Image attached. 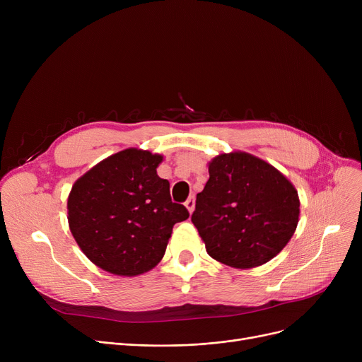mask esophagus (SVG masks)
Masks as SVG:
<instances>
[{
    "mask_svg": "<svg viewBox=\"0 0 362 362\" xmlns=\"http://www.w3.org/2000/svg\"><path fill=\"white\" fill-rule=\"evenodd\" d=\"M185 206L187 208L189 213H192L194 208H195V198H194V197H189V198L186 199V202H185Z\"/></svg>",
    "mask_w": 362,
    "mask_h": 362,
    "instance_id": "1",
    "label": "esophagus"
}]
</instances>
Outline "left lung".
I'll return each mask as SVG.
<instances>
[{
	"label": "left lung",
	"instance_id": "1",
	"mask_svg": "<svg viewBox=\"0 0 362 362\" xmlns=\"http://www.w3.org/2000/svg\"><path fill=\"white\" fill-rule=\"evenodd\" d=\"M192 223L208 255L235 269L274 258L295 233L299 198L273 165L246 152L216 157Z\"/></svg>",
	"mask_w": 362,
	"mask_h": 362
}]
</instances>
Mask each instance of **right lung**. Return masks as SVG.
Masks as SVG:
<instances>
[{
	"label": "right lung",
	"instance_id": "add662e5",
	"mask_svg": "<svg viewBox=\"0 0 362 362\" xmlns=\"http://www.w3.org/2000/svg\"><path fill=\"white\" fill-rule=\"evenodd\" d=\"M158 154L129 148L76 180L67 201L69 226L83 254L117 276L142 274L161 261L173 226L189 217L158 177Z\"/></svg>",
	"mask_w": 362,
	"mask_h": 362
}]
</instances>
